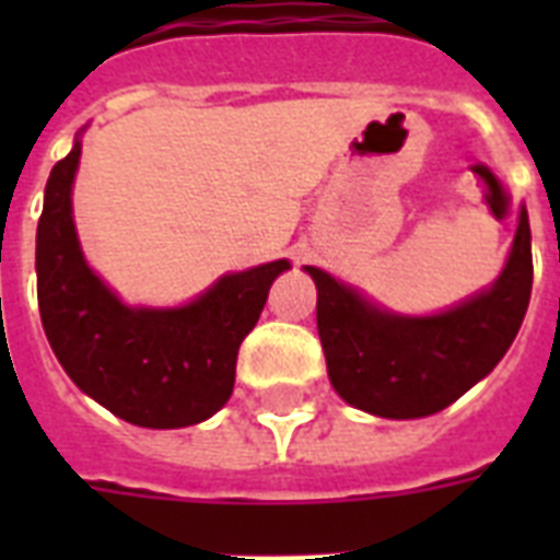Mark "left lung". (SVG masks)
I'll list each match as a JSON object with an SVG mask.
<instances>
[{
    "instance_id": "left-lung-1",
    "label": "left lung",
    "mask_w": 560,
    "mask_h": 560,
    "mask_svg": "<svg viewBox=\"0 0 560 560\" xmlns=\"http://www.w3.org/2000/svg\"><path fill=\"white\" fill-rule=\"evenodd\" d=\"M316 281V328L334 389L351 407L383 418H421L451 407L503 360L532 296V232L526 209L494 288L439 316L377 311L328 272Z\"/></svg>"
}]
</instances>
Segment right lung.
Listing matches in <instances>:
<instances>
[{"mask_svg":"<svg viewBox=\"0 0 560 560\" xmlns=\"http://www.w3.org/2000/svg\"><path fill=\"white\" fill-rule=\"evenodd\" d=\"M81 142L51 168L37 226L43 328L66 374L130 424L171 430L214 416L235 386L237 349L288 261L232 272L174 311L121 305L86 267L72 223Z\"/></svg>","mask_w":560,"mask_h":560,"instance_id":"obj_1","label":"right lung"}]
</instances>
